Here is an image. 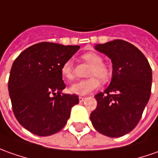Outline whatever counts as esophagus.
<instances>
[{
  "instance_id": "esophagus-1",
  "label": "esophagus",
  "mask_w": 158,
  "mask_h": 158,
  "mask_svg": "<svg viewBox=\"0 0 158 158\" xmlns=\"http://www.w3.org/2000/svg\"><path fill=\"white\" fill-rule=\"evenodd\" d=\"M85 99H86L85 97H82V96H80V97H79V102H81L84 101Z\"/></svg>"
}]
</instances>
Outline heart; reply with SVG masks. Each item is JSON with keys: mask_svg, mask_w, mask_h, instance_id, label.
<instances>
[{"mask_svg": "<svg viewBox=\"0 0 158 158\" xmlns=\"http://www.w3.org/2000/svg\"><path fill=\"white\" fill-rule=\"evenodd\" d=\"M82 60L89 63L91 68L89 72V77L90 78L86 80H81L74 82L69 87V91L78 96H85L92 91L96 90L100 86V79L102 81L106 82L110 77V70L108 67L102 63V58L100 55L95 52H87L81 56ZM61 75L66 80H71L74 77L73 73V63L68 60L61 66ZM98 77L99 79L97 78Z\"/></svg>", "mask_w": 158, "mask_h": 158, "instance_id": "1", "label": "heart"}]
</instances>
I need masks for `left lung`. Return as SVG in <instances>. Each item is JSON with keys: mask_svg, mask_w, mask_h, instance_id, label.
<instances>
[{"mask_svg": "<svg viewBox=\"0 0 158 158\" xmlns=\"http://www.w3.org/2000/svg\"><path fill=\"white\" fill-rule=\"evenodd\" d=\"M95 48L110 58L113 71L110 84L95 96L97 106L90 120L99 133L119 137L140 121L151 97V68L144 55L125 41L114 40Z\"/></svg>", "mask_w": 158, "mask_h": 158, "instance_id": "left-lung-1", "label": "left lung"}]
</instances>
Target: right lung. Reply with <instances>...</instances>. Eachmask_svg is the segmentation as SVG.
<instances>
[{"label": "right lung", "instance_id": "1", "mask_svg": "<svg viewBox=\"0 0 158 158\" xmlns=\"http://www.w3.org/2000/svg\"><path fill=\"white\" fill-rule=\"evenodd\" d=\"M80 48L53 42H40L22 51L13 63L8 91L14 114L33 134L51 136L66 125L77 95L62 93L65 83L61 66Z\"/></svg>", "mask_w": 158, "mask_h": 158}]
</instances>
